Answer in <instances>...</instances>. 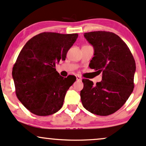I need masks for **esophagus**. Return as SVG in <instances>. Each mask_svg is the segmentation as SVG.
<instances>
[{
	"label": "esophagus",
	"mask_w": 146,
	"mask_h": 146,
	"mask_svg": "<svg viewBox=\"0 0 146 146\" xmlns=\"http://www.w3.org/2000/svg\"><path fill=\"white\" fill-rule=\"evenodd\" d=\"M76 80H81L82 78H81V77H80V76H76Z\"/></svg>",
	"instance_id": "esophagus-1"
}]
</instances>
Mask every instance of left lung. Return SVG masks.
<instances>
[{"mask_svg": "<svg viewBox=\"0 0 146 146\" xmlns=\"http://www.w3.org/2000/svg\"><path fill=\"white\" fill-rule=\"evenodd\" d=\"M84 37L94 48L90 68L102 72V78L96 85L83 79L82 104L92 113L109 115L119 110L133 92L135 61L126 43L113 33H85Z\"/></svg>", "mask_w": 146, "mask_h": 146, "instance_id": "1", "label": "left lung"}]
</instances>
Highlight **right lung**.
Returning <instances> with one entry per match:
<instances>
[{
  "label": "right lung",
  "instance_id": "obj_1",
  "mask_svg": "<svg viewBox=\"0 0 146 146\" xmlns=\"http://www.w3.org/2000/svg\"><path fill=\"white\" fill-rule=\"evenodd\" d=\"M78 35L44 32L29 39L22 48L12 76L18 100L32 113L50 115L62 107L67 91L76 78L60 76L55 65L66 60Z\"/></svg>",
  "mask_w": 146,
  "mask_h": 146
}]
</instances>
